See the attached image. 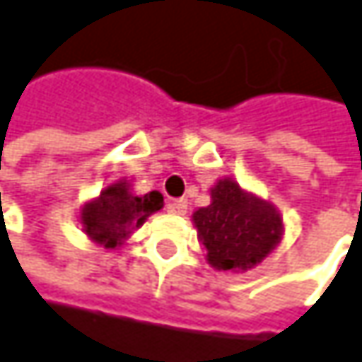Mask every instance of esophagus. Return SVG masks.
<instances>
[{
	"label": "esophagus",
	"instance_id": "obj_1",
	"mask_svg": "<svg viewBox=\"0 0 362 362\" xmlns=\"http://www.w3.org/2000/svg\"><path fill=\"white\" fill-rule=\"evenodd\" d=\"M186 209H188V201H186V199H172V201L168 203V211H170V214L184 216Z\"/></svg>",
	"mask_w": 362,
	"mask_h": 362
}]
</instances>
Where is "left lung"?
Masks as SVG:
<instances>
[{
    "mask_svg": "<svg viewBox=\"0 0 362 362\" xmlns=\"http://www.w3.org/2000/svg\"><path fill=\"white\" fill-rule=\"evenodd\" d=\"M209 192L211 203L192 214V224L211 268L247 270L276 250L285 228L270 201L228 176L216 182Z\"/></svg>",
    "mask_w": 362,
    "mask_h": 362,
    "instance_id": "1",
    "label": "left lung"
}]
</instances>
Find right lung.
I'll return each instance as SVG.
<instances>
[{
	"label": "right lung",
	"mask_w": 362,
	"mask_h": 362,
	"mask_svg": "<svg viewBox=\"0 0 362 362\" xmlns=\"http://www.w3.org/2000/svg\"><path fill=\"white\" fill-rule=\"evenodd\" d=\"M161 207L163 194L159 190L134 194L132 182L121 178L81 205L79 224L90 241L105 250H117Z\"/></svg>",
	"instance_id": "1"
}]
</instances>
